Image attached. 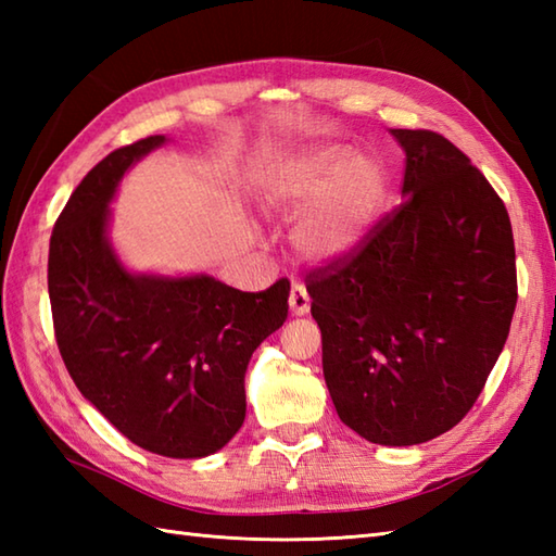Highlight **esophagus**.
Masks as SVG:
<instances>
[{"label": "esophagus", "mask_w": 556, "mask_h": 556, "mask_svg": "<svg viewBox=\"0 0 556 556\" xmlns=\"http://www.w3.org/2000/svg\"><path fill=\"white\" fill-rule=\"evenodd\" d=\"M289 308L293 315H308L311 313V296L305 291L303 285H293L291 287V296H289Z\"/></svg>", "instance_id": "esophagus-1"}]
</instances>
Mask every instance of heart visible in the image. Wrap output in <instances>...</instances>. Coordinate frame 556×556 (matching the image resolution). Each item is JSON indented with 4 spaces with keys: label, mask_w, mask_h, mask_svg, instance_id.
Masks as SVG:
<instances>
[{
    "label": "heart",
    "mask_w": 556,
    "mask_h": 556,
    "mask_svg": "<svg viewBox=\"0 0 556 556\" xmlns=\"http://www.w3.org/2000/svg\"><path fill=\"white\" fill-rule=\"evenodd\" d=\"M271 210L296 215L291 243L315 265L344 263L368 241L387 198V174L346 146H315L289 155L267 179Z\"/></svg>",
    "instance_id": "b5f03b06"
}]
</instances>
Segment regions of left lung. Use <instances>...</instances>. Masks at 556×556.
Segmentation results:
<instances>
[{"instance_id":"obj_1","label":"left lung","mask_w":556,"mask_h":556,"mask_svg":"<svg viewBox=\"0 0 556 556\" xmlns=\"http://www.w3.org/2000/svg\"><path fill=\"white\" fill-rule=\"evenodd\" d=\"M406 155L401 203L344 263L308 277L339 418L384 446L430 442L476 404L509 337V212L432 131L389 128Z\"/></svg>"}]
</instances>
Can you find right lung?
<instances>
[{
    "label": "right lung",
    "instance_id": "1",
    "mask_svg": "<svg viewBox=\"0 0 556 556\" xmlns=\"http://www.w3.org/2000/svg\"><path fill=\"white\" fill-rule=\"evenodd\" d=\"M169 143L110 152L59 215L47 260L54 334L78 392L146 452L203 458L245 418L253 351L285 325L289 281L248 293L195 275L126 267L110 239L124 174Z\"/></svg>",
    "mask_w": 556,
    "mask_h": 556
}]
</instances>
